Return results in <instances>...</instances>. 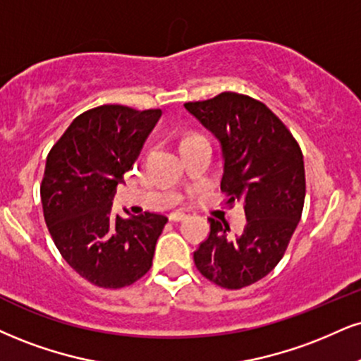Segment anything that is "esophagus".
<instances>
[{
  "mask_svg": "<svg viewBox=\"0 0 361 361\" xmlns=\"http://www.w3.org/2000/svg\"><path fill=\"white\" fill-rule=\"evenodd\" d=\"M186 219V214L185 212H173V214H169V220H171V222H181V220H185Z\"/></svg>",
  "mask_w": 361,
  "mask_h": 361,
  "instance_id": "1",
  "label": "esophagus"
}]
</instances>
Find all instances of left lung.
Masks as SVG:
<instances>
[{
	"label": "left lung",
	"instance_id": "1",
	"mask_svg": "<svg viewBox=\"0 0 361 361\" xmlns=\"http://www.w3.org/2000/svg\"><path fill=\"white\" fill-rule=\"evenodd\" d=\"M185 109L222 146L220 188L227 205L244 203L247 224L228 237V224L210 220V232L193 252L200 274L225 289H242L266 277L288 249L306 197L301 147L286 124L250 95L222 92L186 102Z\"/></svg>",
	"mask_w": 361,
	"mask_h": 361
}]
</instances>
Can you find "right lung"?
Listing matches in <instances>:
<instances>
[{
  "mask_svg": "<svg viewBox=\"0 0 361 361\" xmlns=\"http://www.w3.org/2000/svg\"><path fill=\"white\" fill-rule=\"evenodd\" d=\"M159 117L161 109L94 107L72 121L47 156L40 185L47 227L65 262L97 288L131 286L153 266L166 216L123 219L111 205Z\"/></svg>",
  "mask_w": 361,
  "mask_h": 361,
  "instance_id": "obj_1",
  "label": "right lung"
}]
</instances>
